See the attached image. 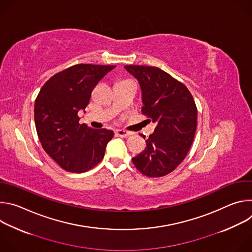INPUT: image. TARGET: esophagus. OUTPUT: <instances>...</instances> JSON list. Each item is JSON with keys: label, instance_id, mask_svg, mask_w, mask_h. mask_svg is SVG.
I'll return each instance as SVG.
<instances>
[{"label": "esophagus", "instance_id": "esophagus-1", "mask_svg": "<svg viewBox=\"0 0 252 252\" xmlns=\"http://www.w3.org/2000/svg\"><path fill=\"white\" fill-rule=\"evenodd\" d=\"M117 134L119 136H121V137H126V136L130 135L131 133L129 131H127V130H125V129H118L117 130Z\"/></svg>", "mask_w": 252, "mask_h": 252}]
</instances>
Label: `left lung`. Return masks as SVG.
I'll use <instances>...</instances> for the list:
<instances>
[{
    "label": "left lung",
    "mask_w": 252,
    "mask_h": 252,
    "mask_svg": "<svg viewBox=\"0 0 252 252\" xmlns=\"http://www.w3.org/2000/svg\"><path fill=\"white\" fill-rule=\"evenodd\" d=\"M125 67L139 82L141 113L158 124L146 140V150L131 158L132 163L146 176L166 175L183 162L192 145L197 122L193 96L183 83L157 66Z\"/></svg>",
    "instance_id": "1"
}]
</instances>
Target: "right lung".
Wrapping results in <instances>:
<instances>
[{
	"label": "right lung",
	"instance_id": "1",
	"mask_svg": "<svg viewBox=\"0 0 252 252\" xmlns=\"http://www.w3.org/2000/svg\"><path fill=\"white\" fill-rule=\"evenodd\" d=\"M116 65L79 63L59 71L34 100V125L44 151L64 170L86 172L104 157L114 131L80 124L78 112L88 105L93 90Z\"/></svg>",
	"mask_w": 252,
	"mask_h": 252
}]
</instances>
